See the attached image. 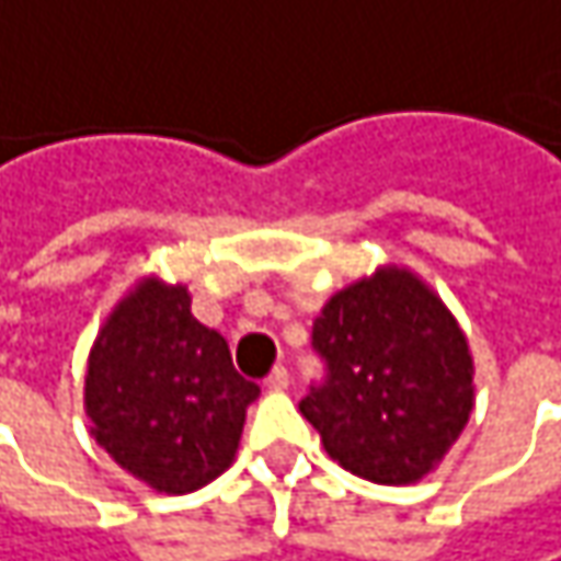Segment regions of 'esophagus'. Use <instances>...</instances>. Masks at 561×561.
<instances>
[{"instance_id": "34e87169", "label": "esophagus", "mask_w": 561, "mask_h": 561, "mask_svg": "<svg viewBox=\"0 0 561 561\" xmlns=\"http://www.w3.org/2000/svg\"><path fill=\"white\" fill-rule=\"evenodd\" d=\"M264 382H267V389H287L290 386V370L287 367H274Z\"/></svg>"}]
</instances>
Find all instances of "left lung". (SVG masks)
<instances>
[{
  "label": "left lung",
  "mask_w": 561,
  "mask_h": 561,
  "mask_svg": "<svg viewBox=\"0 0 561 561\" xmlns=\"http://www.w3.org/2000/svg\"><path fill=\"white\" fill-rule=\"evenodd\" d=\"M325 380L300 402L347 472L409 485L427 476L472 412V357L450 309L415 274L382 267L325 302L312 325Z\"/></svg>",
  "instance_id": "left-lung-1"
}]
</instances>
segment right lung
<instances>
[{"label": "right lung", "instance_id": "add662e5", "mask_svg": "<svg viewBox=\"0 0 561 561\" xmlns=\"http://www.w3.org/2000/svg\"><path fill=\"white\" fill-rule=\"evenodd\" d=\"M259 386L236 374L220 332L184 287L149 277L107 316L85 374L92 437L156 492L187 495L236 457Z\"/></svg>", "mask_w": 561, "mask_h": 561}]
</instances>
